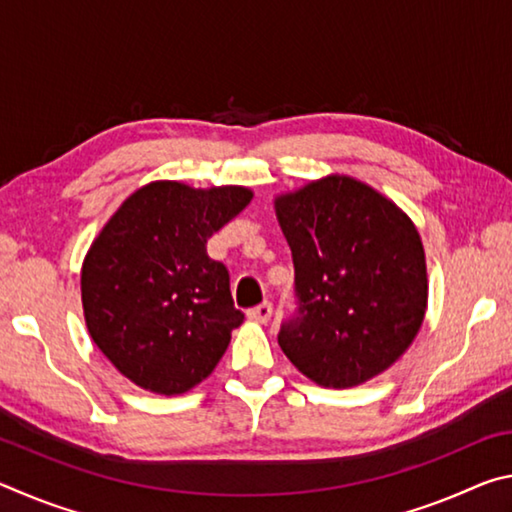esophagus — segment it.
Listing matches in <instances>:
<instances>
[{
  "instance_id": "esophagus-1",
  "label": "esophagus",
  "mask_w": 512,
  "mask_h": 512,
  "mask_svg": "<svg viewBox=\"0 0 512 512\" xmlns=\"http://www.w3.org/2000/svg\"><path fill=\"white\" fill-rule=\"evenodd\" d=\"M273 316V305L271 302H262V305H257L248 311V318L255 320V323H268Z\"/></svg>"
}]
</instances>
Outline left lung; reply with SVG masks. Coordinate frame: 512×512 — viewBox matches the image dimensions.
<instances>
[{"mask_svg": "<svg viewBox=\"0 0 512 512\" xmlns=\"http://www.w3.org/2000/svg\"><path fill=\"white\" fill-rule=\"evenodd\" d=\"M296 268L298 314L277 334L302 375L352 388L411 348L427 311L422 239L409 214L343 173L275 196Z\"/></svg>", "mask_w": 512, "mask_h": 512, "instance_id": "obj_1", "label": "left lung"}]
</instances>
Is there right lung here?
<instances>
[{"mask_svg": "<svg viewBox=\"0 0 512 512\" xmlns=\"http://www.w3.org/2000/svg\"><path fill=\"white\" fill-rule=\"evenodd\" d=\"M253 201L241 185L192 187L155 180L103 225L81 268L92 341L135 386L192 391L212 375L244 314L230 275L207 257V239Z\"/></svg>", "mask_w": 512, "mask_h": 512, "instance_id": "1", "label": "right lung"}]
</instances>
